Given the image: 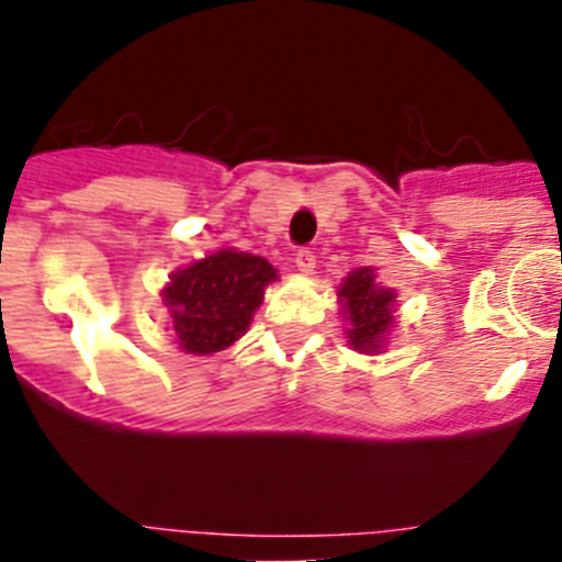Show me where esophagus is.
<instances>
[{
	"instance_id": "1",
	"label": "esophagus",
	"mask_w": 562,
	"mask_h": 562,
	"mask_svg": "<svg viewBox=\"0 0 562 562\" xmlns=\"http://www.w3.org/2000/svg\"><path fill=\"white\" fill-rule=\"evenodd\" d=\"M295 267H297V272H304V276H310V272L315 270V252H312V250H297L295 252Z\"/></svg>"
}]
</instances>
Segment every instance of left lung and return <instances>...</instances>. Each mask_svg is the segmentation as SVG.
<instances>
[{"label":"left lung","instance_id":"obj_1","mask_svg":"<svg viewBox=\"0 0 562 562\" xmlns=\"http://www.w3.org/2000/svg\"><path fill=\"white\" fill-rule=\"evenodd\" d=\"M337 301L342 304V315L349 321V346L371 355L380 351L389 331L394 329V301L396 292L385 290L374 281L371 267H360L349 278H342Z\"/></svg>","mask_w":562,"mask_h":562}]
</instances>
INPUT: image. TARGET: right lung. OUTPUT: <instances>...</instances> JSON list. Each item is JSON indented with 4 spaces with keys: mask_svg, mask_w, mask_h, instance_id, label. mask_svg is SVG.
<instances>
[{
    "mask_svg": "<svg viewBox=\"0 0 562 562\" xmlns=\"http://www.w3.org/2000/svg\"><path fill=\"white\" fill-rule=\"evenodd\" d=\"M276 267L233 247L171 272L162 304L173 317L177 342L188 355H216L245 335L252 315L276 281Z\"/></svg>",
    "mask_w": 562,
    "mask_h": 562,
    "instance_id": "add662e5",
    "label": "right lung"
}]
</instances>
